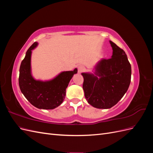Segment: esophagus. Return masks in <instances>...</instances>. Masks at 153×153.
Returning <instances> with one entry per match:
<instances>
[{"instance_id": "esophagus-1", "label": "esophagus", "mask_w": 153, "mask_h": 153, "mask_svg": "<svg viewBox=\"0 0 153 153\" xmlns=\"http://www.w3.org/2000/svg\"><path fill=\"white\" fill-rule=\"evenodd\" d=\"M85 70V68L83 66H79L78 67V73H81Z\"/></svg>"}]
</instances>
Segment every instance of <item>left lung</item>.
<instances>
[{"mask_svg":"<svg viewBox=\"0 0 153 153\" xmlns=\"http://www.w3.org/2000/svg\"><path fill=\"white\" fill-rule=\"evenodd\" d=\"M112 57L101 59L94 66L93 73H82L83 89L91 105L107 109L116 105L127 92L130 84L131 68L124 51L112 41Z\"/></svg>","mask_w":153,"mask_h":153,"instance_id":"left-lung-1","label":"left lung"}]
</instances>
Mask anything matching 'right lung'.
Returning a JSON list of instances; mask_svg holds the SVG:
<instances>
[{
    "label": "right lung",
    "mask_w": 153,
    "mask_h": 153,
    "mask_svg": "<svg viewBox=\"0 0 153 153\" xmlns=\"http://www.w3.org/2000/svg\"><path fill=\"white\" fill-rule=\"evenodd\" d=\"M38 43L35 42L27 51L20 67V89L26 99L39 109L52 110L61 105L65 98L66 89L77 69L62 71L49 80H36L32 75L31 55Z\"/></svg>",
    "instance_id": "add662e5"
}]
</instances>
